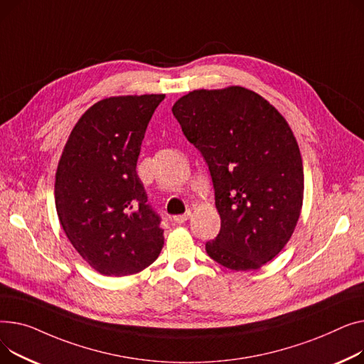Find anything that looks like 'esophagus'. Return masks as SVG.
I'll use <instances>...</instances> for the list:
<instances>
[{"label": "esophagus", "instance_id": "obj_1", "mask_svg": "<svg viewBox=\"0 0 364 364\" xmlns=\"http://www.w3.org/2000/svg\"><path fill=\"white\" fill-rule=\"evenodd\" d=\"M189 216H191V213L189 211H186L185 215H178V216H173V222L175 223H185L188 219H189Z\"/></svg>", "mask_w": 364, "mask_h": 364}]
</instances>
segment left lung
<instances>
[{"label":"left lung","instance_id":"1","mask_svg":"<svg viewBox=\"0 0 364 364\" xmlns=\"http://www.w3.org/2000/svg\"><path fill=\"white\" fill-rule=\"evenodd\" d=\"M172 112L215 188L220 230L205 242L207 254L232 270L262 267L289 241L303 205V161L291 127L242 87L192 91Z\"/></svg>","mask_w":364,"mask_h":364}]
</instances>
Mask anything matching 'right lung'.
<instances>
[{
  "instance_id": "add662e5",
  "label": "right lung",
  "mask_w": 364,
  "mask_h": 364,
  "mask_svg": "<svg viewBox=\"0 0 364 364\" xmlns=\"http://www.w3.org/2000/svg\"><path fill=\"white\" fill-rule=\"evenodd\" d=\"M164 95L112 97L75 124L55 175V207L69 241L105 276L156 262L164 238L136 173L146 126Z\"/></svg>"
}]
</instances>
